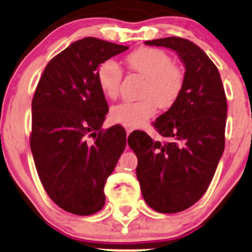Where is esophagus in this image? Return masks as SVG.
<instances>
[{
	"instance_id": "1",
	"label": "esophagus",
	"mask_w": 252,
	"mask_h": 252,
	"mask_svg": "<svg viewBox=\"0 0 252 252\" xmlns=\"http://www.w3.org/2000/svg\"><path fill=\"white\" fill-rule=\"evenodd\" d=\"M132 130H134V129H132V128H126V135L131 134V132H132Z\"/></svg>"
}]
</instances>
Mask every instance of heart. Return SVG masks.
<instances>
[{
    "instance_id": "heart-1",
    "label": "heart",
    "mask_w": 252,
    "mask_h": 252,
    "mask_svg": "<svg viewBox=\"0 0 252 252\" xmlns=\"http://www.w3.org/2000/svg\"><path fill=\"white\" fill-rule=\"evenodd\" d=\"M126 62L132 70L147 79L141 92L142 99L124 100L112 106L110 117L115 123L137 128L154 116L158 106L168 109L174 105L184 88L185 74L173 63L169 54L158 48H140L130 53ZM122 77V68L112 59L105 60L98 67V85L110 99H115L120 94Z\"/></svg>"
}]
</instances>
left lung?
<instances>
[{
  "instance_id": "1",
  "label": "left lung",
  "mask_w": 252,
  "mask_h": 252,
  "mask_svg": "<svg viewBox=\"0 0 252 252\" xmlns=\"http://www.w3.org/2000/svg\"><path fill=\"white\" fill-rule=\"evenodd\" d=\"M144 43L175 51L185 65V82L174 105L154 123L168 142L137 130L128 143L137 156L144 201L158 212H181L209 189L224 152L226 96L218 68L195 43L178 36Z\"/></svg>"
}]
</instances>
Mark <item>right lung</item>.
I'll list each match as a JSON object with an SVG mask.
<instances>
[{"mask_svg":"<svg viewBox=\"0 0 252 252\" xmlns=\"http://www.w3.org/2000/svg\"><path fill=\"white\" fill-rule=\"evenodd\" d=\"M128 48L91 36L74 41L47 63L32 100L37 175L52 200L73 215L102 210L106 179L126 148L122 126L102 129L109 108L97 71Z\"/></svg>","mask_w":252,"mask_h":252,"instance_id":"obj_1","label":"right lung"}]
</instances>
